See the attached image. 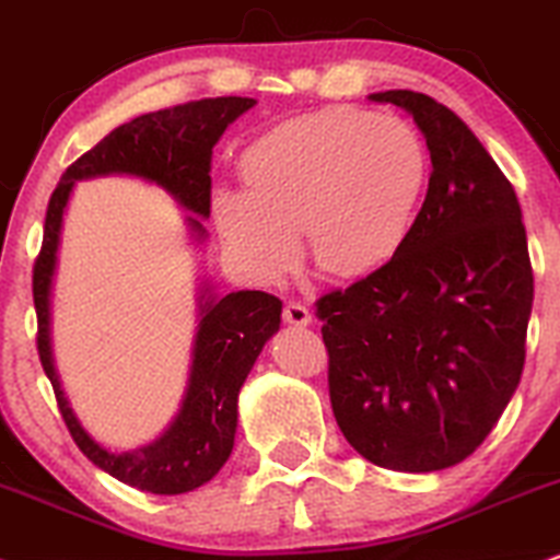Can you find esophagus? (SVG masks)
Segmentation results:
<instances>
[{
    "label": "esophagus",
    "mask_w": 560,
    "mask_h": 560,
    "mask_svg": "<svg viewBox=\"0 0 560 560\" xmlns=\"http://www.w3.org/2000/svg\"><path fill=\"white\" fill-rule=\"evenodd\" d=\"M282 317H285L288 325L293 327H306L312 322V312L304 304H295V301H288L285 308H282Z\"/></svg>",
    "instance_id": "1"
}]
</instances>
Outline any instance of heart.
<instances>
[{
    "label": "heart",
    "mask_w": 560,
    "mask_h": 560,
    "mask_svg": "<svg viewBox=\"0 0 560 560\" xmlns=\"http://www.w3.org/2000/svg\"><path fill=\"white\" fill-rule=\"evenodd\" d=\"M246 190L220 188L212 209L228 248L254 278L275 282L312 259L343 280L370 278L409 243L430 154L411 122L357 107L293 117L243 151Z\"/></svg>",
    "instance_id": "1"
}]
</instances>
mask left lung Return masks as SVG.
<instances>
[{
  "mask_svg": "<svg viewBox=\"0 0 560 560\" xmlns=\"http://www.w3.org/2000/svg\"><path fill=\"white\" fill-rule=\"evenodd\" d=\"M370 102L413 117L430 186L404 252L317 314L340 432L366 462L424 475L471 456L516 393L535 280L514 188L469 125L417 91Z\"/></svg>",
  "mask_w": 560,
  "mask_h": 560,
  "instance_id": "obj_1",
  "label": "left lung"
}]
</instances>
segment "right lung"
I'll use <instances>...</instances> for the list:
<instances>
[{
  "instance_id": "1",
  "label": "right lung",
  "mask_w": 560,
  "mask_h": 560,
  "mask_svg": "<svg viewBox=\"0 0 560 560\" xmlns=\"http://www.w3.org/2000/svg\"><path fill=\"white\" fill-rule=\"evenodd\" d=\"M256 98L217 96L149 112L120 125L85 151L59 177L46 207L44 243L33 267V304L38 317V357L55 387L59 413L89 462L130 488L154 495H180L207 485L233 453L238 427V393L259 359L261 348L280 330L282 301L265 291L217 293L207 275L196 288V335L190 346L188 383L180 409L160 438L130 451L107 448L91 435L72 411L51 351V288L65 212L78 180L125 175L151 183L183 209L188 238L196 248L207 243L212 201V149L228 125L248 112Z\"/></svg>"
}]
</instances>
